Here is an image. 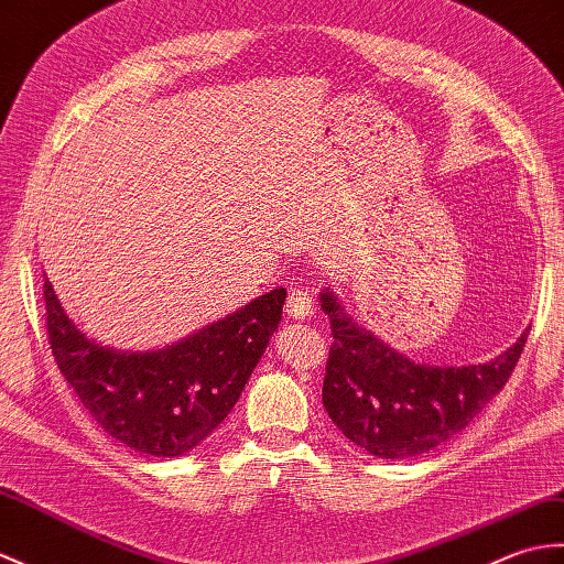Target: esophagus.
<instances>
[{"instance_id": "34e87169", "label": "esophagus", "mask_w": 564, "mask_h": 564, "mask_svg": "<svg viewBox=\"0 0 564 564\" xmlns=\"http://www.w3.org/2000/svg\"><path fill=\"white\" fill-rule=\"evenodd\" d=\"M285 312L291 314L293 319H305V317H310V314L314 312V300L310 297L307 291H303V288H300V291H293L291 295H288Z\"/></svg>"}]
</instances>
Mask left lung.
<instances>
[{
    "mask_svg": "<svg viewBox=\"0 0 564 564\" xmlns=\"http://www.w3.org/2000/svg\"><path fill=\"white\" fill-rule=\"evenodd\" d=\"M334 344L322 401L336 427L379 459H409L464 432L512 377L527 334L502 356L466 368L417 365L352 322L332 291L319 295Z\"/></svg>",
    "mask_w": 564,
    "mask_h": 564,
    "instance_id": "obj_1",
    "label": "left lung"
}]
</instances>
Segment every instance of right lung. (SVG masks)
I'll return each instance as SVG.
<instances>
[{"label": "right lung", "mask_w": 564, "mask_h": 564, "mask_svg": "<svg viewBox=\"0 0 564 564\" xmlns=\"http://www.w3.org/2000/svg\"><path fill=\"white\" fill-rule=\"evenodd\" d=\"M45 326L59 372L90 417L117 442L151 456H182L226 421L279 329L285 288H273L185 341L147 352L88 338L43 283Z\"/></svg>", "instance_id": "right-lung-1"}]
</instances>
